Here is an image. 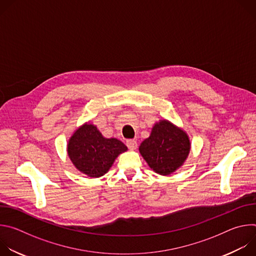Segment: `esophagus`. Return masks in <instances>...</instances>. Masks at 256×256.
Here are the masks:
<instances>
[{
  "mask_svg": "<svg viewBox=\"0 0 256 256\" xmlns=\"http://www.w3.org/2000/svg\"><path fill=\"white\" fill-rule=\"evenodd\" d=\"M126 146H128V148L130 149V150H136V147H138V142H136V140H126Z\"/></svg>",
  "mask_w": 256,
  "mask_h": 256,
  "instance_id": "1",
  "label": "esophagus"
}]
</instances>
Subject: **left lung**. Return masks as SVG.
<instances>
[{
	"label": "left lung",
	"instance_id": "8db88e82",
	"mask_svg": "<svg viewBox=\"0 0 256 256\" xmlns=\"http://www.w3.org/2000/svg\"><path fill=\"white\" fill-rule=\"evenodd\" d=\"M138 151L153 171L166 176L184 164L190 140L181 128L161 120L154 124L150 136L142 142Z\"/></svg>",
	"mask_w": 256,
	"mask_h": 256
}]
</instances>
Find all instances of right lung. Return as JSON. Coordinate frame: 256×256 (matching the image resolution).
Returning <instances> with one entry per match:
<instances>
[{
    "instance_id": "add662e5",
    "label": "right lung",
    "mask_w": 256,
    "mask_h": 256,
    "mask_svg": "<svg viewBox=\"0 0 256 256\" xmlns=\"http://www.w3.org/2000/svg\"><path fill=\"white\" fill-rule=\"evenodd\" d=\"M126 151L128 148L122 142L116 138H104L91 122L78 128L66 146L72 163L80 172L92 178L107 173L118 155Z\"/></svg>"
}]
</instances>
